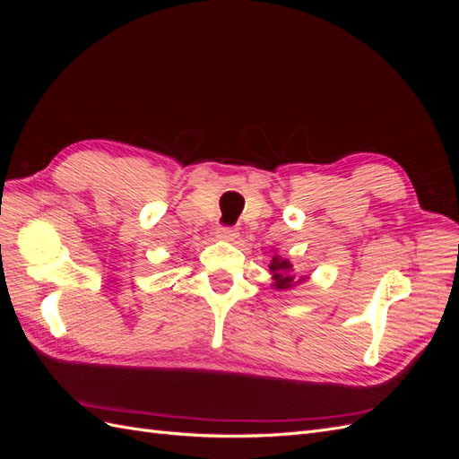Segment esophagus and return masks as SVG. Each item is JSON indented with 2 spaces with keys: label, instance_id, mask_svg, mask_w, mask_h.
Returning a JSON list of instances; mask_svg holds the SVG:
<instances>
[{
  "label": "esophagus",
  "instance_id": "34e87169",
  "mask_svg": "<svg viewBox=\"0 0 459 459\" xmlns=\"http://www.w3.org/2000/svg\"><path fill=\"white\" fill-rule=\"evenodd\" d=\"M216 238L221 241H235L239 238V230L238 228H226V226H218L216 228Z\"/></svg>",
  "mask_w": 459,
  "mask_h": 459
}]
</instances>
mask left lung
Segmentation results:
<instances>
[{
	"instance_id": "1",
	"label": "left lung",
	"mask_w": 459,
	"mask_h": 459,
	"mask_svg": "<svg viewBox=\"0 0 459 459\" xmlns=\"http://www.w3.org/2000/svg\"><path fill=\"white\" fill-rule=\"evenodd\" d=\"M270 272H272V287L275 290H289L297 287L299 283L307 281L308 275H299L293 268V264L289 262V258H283L277 253H273L272 260H270Z\"/></svg>"
}]
</instances>
